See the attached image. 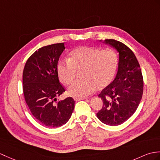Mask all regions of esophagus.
Returning <instances> with one entry per match:
<instances>
[{
    "label": "esophagus",
    "instance_id": "1",
    "mask_svg": "<svg viewBox=\"0 0 160 160\" xmlns=\"http://www.w3.org/2000/svg\"><path fill=\"white\" fill-rule=\"evenodd\" d=\"M87 98H79V97H76L74 98V100H75L76 102L77 101H79V100H82V99H87Z\"/></svg>",
    "mask_w": 160,
    "mask_h": 160
}]
</instances>
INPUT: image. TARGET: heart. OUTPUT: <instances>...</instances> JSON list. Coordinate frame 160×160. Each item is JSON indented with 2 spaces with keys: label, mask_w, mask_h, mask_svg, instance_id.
I'll use <instances>...</instances> for the list:
<instances>
[{
  "label": "heart",
  "mask_w": 160,
  "mask_h": 160,
  "mask_svg": "<svg viewBox=\"0 0 160 160\" xmlns=\"http://www.w3.org/2000/svg\"><path fill=\"white\" fill-rule=\"evenodd\" d=\"M118 67V57L111 49L81 46L69 53L68 59H61L57 65L58 76L63 83L70 84L75 79L77 70L84 78L78 80L68 88V93L75 97H85L98 87L104 88L114 79Z\"/></svg>",
  "instance_id": "b5f03b06"
}]
</instances>
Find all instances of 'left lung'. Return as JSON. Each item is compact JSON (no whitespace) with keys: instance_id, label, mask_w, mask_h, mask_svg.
Instances as JSON below:
<instances>
[{"instance_id":"obj_1","label":"left lung","mask_w":160,"mask_h":160,"mask_svg":"<svg viewBox=\"0 0 160 160\" xmlns=\"http://www.w3.org/2000/svg\"><path fill=\"white\" fill-rule=\"evenodd\" d=\"M119 54L115 79L102 91V108L97 117L104 124L117 126L130 118L138 107L143 93V77L139 62L129 48L115 39H105Z\"/></svg>"}]
</instances>
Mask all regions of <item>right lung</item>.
Listing matches in <instances>:
<instances>
[{
    "label": "right lung",
    "mask_w": 160,
    "mask_h": 160,
    "mask_svg": "<svg viewBox=\"0 0 160 160\" xmlns=\"http://www.w3.org/2000/svg\"><path fill=\"white\" fill-rule=\"evenodd\" d=\"M64 50V43L40 48L28 58L23 71L26 103L33 117L49 128L65 124L75 106L71 97L55 102L57 97L65 91L59 82L57 71L59 57Z\"/></svg>",
    "instance_id": "obj_1"
}]
</instances>
